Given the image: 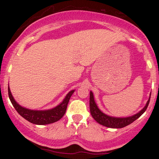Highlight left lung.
I'll list each match as a JSON object with an SVG mask.
<instances>
[{"label":"left lung","instance_id":"left-lung-1","mask_svg":"<svg viewBox=\"0 0 159 159\" xmlns=\"http://www.w3.org/2000/svg\"><path fill=\"white\" fill-rule=\"evenodd\" d=\"M151 96V94H150ZM149 100H150V97L149 98L148 101H147V104H146L145 107L142 109L140 112L138 114L133 115V116H128V117H114V116H108V115L104 114L101 111L98 109V107L95 102L93 93L92 91H90V114L93 119L97 122L98 123L101 124V125L106 126L108 128H113V129H121L126 125H129L134 121L139 118L142 114L145 112L147 110V107H148Z\"/></svg>","mask_w":159,"mask_h":159}]
</instances>
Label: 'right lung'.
<instances>
[{
	"label": "right lung",
	"mask_w": 159,
	"mask_h": 159,
	"mask_svg": "<svg viewBox=\"0 0 159 159\" xmlns=\"http://www.w3.org/2000/svg\"><path fill=\"white\" fill-rule=\"evenodd\" d=\"M74 92L75 90L69 92L63 102L54 108L45 111H36L27 109L26 107H24L19 105L14 99L13 96H12V93L10 92V87H8L9 98L17 112L27 121L36 124V125H47V124L55 123L61 120L65 114L69 99Z\"/></svg>",
	"instance_id": "right-lung-1"
}]
</instances>
